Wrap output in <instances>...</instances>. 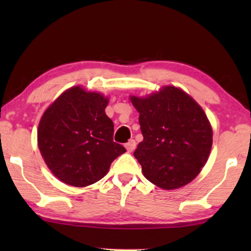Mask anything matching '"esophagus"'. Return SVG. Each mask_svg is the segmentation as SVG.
Masks as SVG:
<instances>
[{"instance_id":"obj_1","label":"esophagus","mask_w":251,"mask_h":251,"mask_svg":"<svg viewBox=\"0 0 251 251\" xmlns=\"http://www.w3.org/2000/svg\"><path fill=\"white\" fill-rule=\"evenodd\" d=\"M126 151H128L129 153L133 152V151H135V149H136V142H135V140L130 139L129 142L126 144Z\"/></svg>"}]
</instances>
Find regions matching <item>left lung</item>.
Here are the masks:
<instances>
[{"label": "left lung", "instance_id": "1", "mask_svg": "<svg viewBox=\"0 0 251 251\" xmlns=\"http://www.w3.org/2000/svg\"><path fill=\"white\" fill-rule=\"evenodd\" d=\"M139 113L143 142L133 155L144 176L156 186L175 190L194 179L207 162L212 129L201 106L176 87L149 97H130Z\"/></svg>", "mask_w": 251, "mask_h": 251}]
</instances>
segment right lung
Masks as SVG:
<instances>
[{
  "label": "right lung",
  "instance_id": "right-lung-1",
  "mask_svg": "<svg viewBox=\"0 0 251 251\" xmlns=\"http://www.w3.org/2000/svg\"><path fill=\"white\" fill-rule=\"evenodd\" d=\"M108 99L73 87L41 118L37 143L47 166L65 184L84 187L101 179L126 152L113 140L114 125L106 115Z\"/></svg>",
  "mask_w": 251,
  "mask_h": 251
}]
</instances>
